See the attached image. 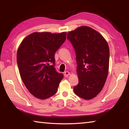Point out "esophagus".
<instances>
[{"label":"esophagus","instance_id":"1","mask_svg":"<svg viewBox=\"0 0 129 129\" xmlns=\"http://www.w3.org/2000/svg\"><path fill=\"white\" fill-rule=\"evenodd\" d=\"M64 75L65 77H68V76L70 75V73L69 72L66 71V72H65L64 73Z\"/></svg>","mask_w":129,"mask_h":129}]
</instances>
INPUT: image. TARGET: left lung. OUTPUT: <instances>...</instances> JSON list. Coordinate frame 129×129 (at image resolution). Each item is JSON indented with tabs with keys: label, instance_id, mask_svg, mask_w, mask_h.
<instances>
[{
	"label": "left lung",
	"instance_id": "left-lung-1",
	"mask_svg": "<svg viewBox=\"0 0 129 129\" xmlns=\"http://www.w3.org/2000/svg\"><path fill=\"white\" fill-rule=\"evenodd\" d=\"M76 52L78 84L74 92L85 100L95 97L103 88L109 71V48L105 39L87 26L68 33Z\"/></svg>",
	"mask_w": 129,
	"mask_h": 129
}]
</instances>
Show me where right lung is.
I'll return each mask as SVG.
<instances>
[{"label": "right lung", "mask_w": 129, "mask_h": 129, "mask_svg": "<svg viewBox=\"0 0 129 129\" xmlns=\"http://www.w3.org/2000/svg\"><path fill=\"white\" fill-rule=\"evenodd\" d=\"M66 32H35L24 39L17 52L21 79L28 91L41 100L53 95L64 77L55 69L54 54L66 40Z\"/></svg>", "instance_id": "add662e5"}]
</instances>
